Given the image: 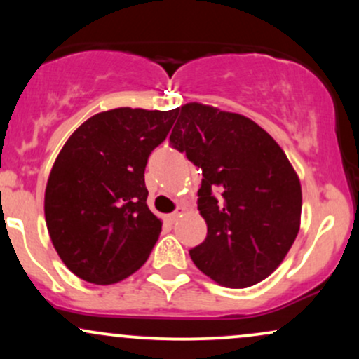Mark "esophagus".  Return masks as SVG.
Segmentation results:
<instances>
[{
    "instance_id": "esophagus-1",
    "label": "esophagus",
    "mask_w": 359,
    "mask_h": 359,
    "mask_svg": "<svg viewBox=\"0 0 359 359\" xmlns=\"http://www.w3.org/2000/svg\"><path fill=\"white\" fill-rule=\"evenodd\" d=\"M184 212H185V208H177V211H175V212L168 214V221H170V222H175L177 219H179L180 216H182Z\"/></svg>"
}]
</instances>
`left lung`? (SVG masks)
<instances>
[{
  "mask_svg": "<svg viewBox=\"0 0 359 359\" xmlns=\"http://www.w3.org/2000/svg\"><path fill=\"white\" fill-rule=\"evenodd\" d=\"M172 147L203 168L197 191L208 236L196 266L222 287L245 288L277 270L300 228L299 175L273 138L238 113L201 102L177 108Z\"/></svg>",
  "mask_w": 359,
  "mask_h": 359,
  "instance_id": "1",
  "label": "left lung"
}]
</instances>
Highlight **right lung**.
<instances>
[{
	"instance_id": "add662e5",
	"label": "right lung",
	"mask_w": 359,
	"mask_h": 359,
	"mask_svg": "<svg viewBox=\"0 0 359 359\" xmlns=\"http://www.w3.org/2000/svg\"><path fill=\"white\" fill-rule=\"evenodd\" d=\"M175 116L177 109L102 111L62 147L45 189V221L53 248L79 278L111 285L150 257L162 221L147 205L145 167Z\"/></svg>"
}]
</instances>
